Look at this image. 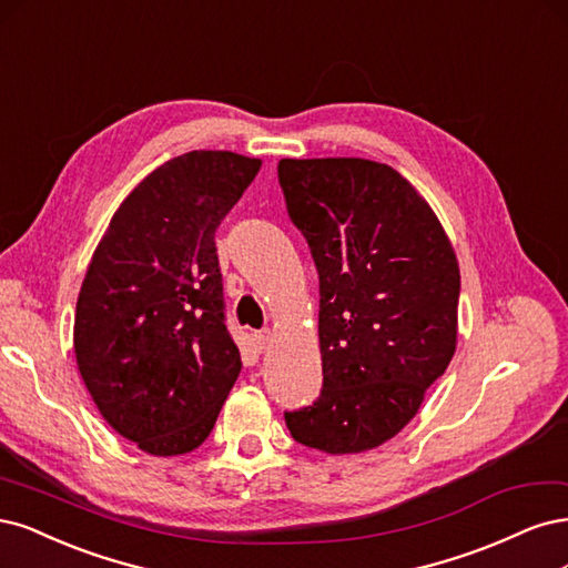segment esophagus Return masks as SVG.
<instances>
[{
	"label": "esophagus",
	"mask_w": 568,
	"mask_h": 568,
	"mask_svg": "<svg viewBox=\"0 0 568 568\" xmlns=\"http://www.w3.org/2000/svg\"><path fill=\"white\" fill-rule=\"evenodd\" d=\"M271 342H273L271 331H260V333H254V344H257V349H260V352H266L268 346H271Z\"/></svg>",
	"instance_id": "esophagus-1"
}]
</instances>
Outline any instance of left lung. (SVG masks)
<instances>
[{
  "instance_id": "left-lung-1",
  "label": "left lung",
  "mask_w": 568,
  "mask_h": 568,
  "mask_svg": "<svg viewBox=\"0 0 568 568\" xmlns=\"http://www.w3.org/2000/svg\"><path fill=\"white\" fill-rule=\"evenodd\" d=\"M287 214L318 268L323 389L285 413L295 442L363 453L404 429L457 346L460 266L408 179L363 158H283Z\"/></svg>"
}]
</instances>
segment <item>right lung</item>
Segmentation results:
<instances>
[{"mask_svg": "<svg viewBox=\"0 0 568 568\" xmlns=\"http://www.w3.org/2000/svg\"><path fill=\"white\" fill-rule=\"evenodd\" d=\"M260 158L191 151L122 200L80 287L78 368L103 419L143 453L195 450L241 375L214 231Z\"/></svg>", "mask_w": 568, "mask_h": 568, "instance_id": "right-lung-1", "label": "right lung"}]
</instances>
